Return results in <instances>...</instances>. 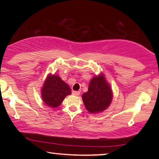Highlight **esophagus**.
<instances>
[{"label":"esophagus","mask_w":159,"mask_h":159,"mask_svg":"<svg viewBox=\"0 0 159 159\" xmlns=\"http://www.w3.org/2000/svg\"><path fill=\"white\" fill-rule=\"evenodd\" d=\"M72 94L74 95H79L80 94V91H75V90H73L72 91Z\"/></svg>","instance_id":"esophagus-1"}]
</instances>
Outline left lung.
I'll return each instance as SVG.
<instances>
[{"label":"left lung","instance_id":"8db88e82","mask_svg":"<svg viewBox=\"0 0 159 159\" xmlns=\"http://www.w3.org/2000/svg\"><path fill=\"white\" fill-rule=\"evenodd\" d=\"M82 100L89 112L103 111L112 100L111 89L103 75L93 77L89 84L88 91L83 93Z\"/></svg>","mask_w":159,"mask_h":159}]
</instances>
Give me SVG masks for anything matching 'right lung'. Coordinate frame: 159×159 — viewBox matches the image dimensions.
<instances>
[{
    "label": "right lung",
    "mask_w": 159,
    "mask_h": 159,
    "mask_svg": "<svg viewBox=\"0 0 159 159\" xmlns=\"http://www.w3.org/2000/svg\"><path fill=\"white\" fill-rule=\"evenodd\" d=\"M71 94V89L57 75H49L42 89L44 103L51 108L60 106L66 95Z\"/></svg>",
    "instance_id": "add662e5"
}]
</instances>
